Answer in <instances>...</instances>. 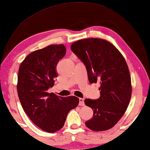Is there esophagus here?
Listing matches in <instances>:
<instances>
[{
	"label": "esophagus",
	"mask_w": 150,
	"mask_h": 150,
	"mask_svg": "<svg viewBox=\"0 0 150 150\" xmlns=\"http://www.w3.org/2000/svg\"><path fill=\"white\" fill-rule=\"evenodd\" d=\"M79 105L81 106L84 105V99H82V98L79 99Z\"/></svg>",
	"instance_id": "34e87169"
}]
</instances>
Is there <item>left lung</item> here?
<instances>
[{
  "label": "left lung",
  "mask_w": 150,
  "mask_h": 150,
  "mask_svg": "<svg viewBox=\"0 0 150 150\" xmlns=\"http://www.w3.org/2000/svg\"><path fill=\"white\" fill-rule=\"evenodd\" d=\"M71 50L85 65L90 83H100V97L84 100L93 110L86 126L93 131L112 129L125 114L131 98V79L125 57L112 43L97 38L76 41Z\"/></svg>",
  "instance_id": "8db88e82"
}]
</instances>
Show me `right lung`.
Instances as JSON below:
<instances>
[{
	"instance_id": "add662e5",
	"label": "right lung",
	"mask_w": 150,
	"mask_h": 150,
	"mask_svg": "<svg viewBox=\"0 0 150 150\" xmlns=\"http://www.w3.org/2000/svg\"><path fill=\"white\" fill-rule=\"evenodd\" d=\"M66 53L64 45H49L30 53L19 69L17 90L21 106L34 125L48 133L59 131L68 112L79 103L75 96L47 92L54 86L56 66Z\"/></svg>"
}]
</instances>
